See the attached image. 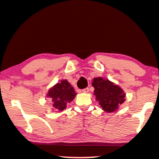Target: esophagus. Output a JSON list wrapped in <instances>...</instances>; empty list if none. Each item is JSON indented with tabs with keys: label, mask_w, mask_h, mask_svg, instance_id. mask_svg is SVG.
I'll use <instances>...</instances> for the list:
<instances>
[{
	"label": "esophagus",
	"mask_w": 159,
	"mask_h": 159,
	"mask_svg": "<svg viewBox=\"0 0 159 159\" xmlns=\"http://www.w3.org/2000/svg\"><path fill=\"white\" fill-rule=\"evenodd\" d=\"M89 89L88 87L84 89H82V92H84V93H87V92H89Z\"/></svg>",
	"instance_id": "obj_1"
}]
</instances>
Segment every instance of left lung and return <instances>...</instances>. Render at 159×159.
I'll return each mask as SVG.
<instances>
[{
	"mask_svg": "<svg viewBox=\"0 0 159 159\" xmlns=\"http://www.w3.org/2000/svg\"><path fill=\"white\" fill-rule=\"evenodd\" d=\"M92 86L94 87V95L103 111L111 113L115 111L118 105L125 101L126 94L119 86L109 80L95 78Z\"/></svg>",
	"mask_w": 159,
	"mask_h": 159,
	"instance_id": "obj_1",
	"label": "left lung"
}]
</instances>
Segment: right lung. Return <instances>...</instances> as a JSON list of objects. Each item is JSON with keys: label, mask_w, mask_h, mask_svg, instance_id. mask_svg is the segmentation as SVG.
<instances>
[{"label": "right lung", "mask_w": 159, "mask_h": 159, "mask_svg": "<svg viewBox=\"0 0 159 159\" xmlns=\"http://www.w3.org/2000/svg\"><path fill=\"white\" fill-rule=\"evenodd\" d=\"M76 93L67 80H62L60 83L48 91V97L52 99L53 106L57 110L62 111L66 108L67 103L75 98Z\"/></svg>", "instance_id": "1"}]
</instances>
